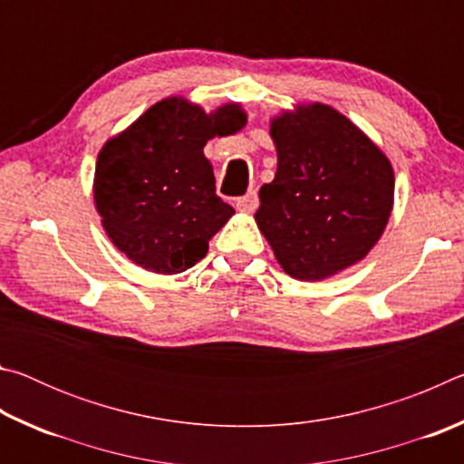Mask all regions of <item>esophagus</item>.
Wrapping results in <instances>:
<instances>
[{"label": "esophagus", "mask_w": 464, "mask_h": 464, "mask_svg": "<svg viewBox=\"0 0 464 464\" xmlns=\"http://www.w3.org/2000/svg\"><path fill=\"white\" fill-rule=\"evenodd\" d=\"M257 192L256 190H249L247 194H243L241 198H237V202H235V207H237V210H241V213H254V210L257 208Z\"/></svg>", "instance_id": "obj_1"}]
</instances>
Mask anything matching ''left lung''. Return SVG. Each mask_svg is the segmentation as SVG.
<instances>
[{
  "instance_id": "left-lung-1",
  "label": "left lung",
  "mask_w": 464,
  "mask_h": 464,
  "mask_svg": "<svg viewBox=\"0 0 464 464\" xmlns=\"http://www.w3.org/2000/svg\"><path fill=\"white\" fill-rule=\"evenodd\" d=\"M278 169L260 188L256 223L278 264L298 280H324L374 247L389 223L395 176L379 147L325 104L270 121Z\"/></svg>"
}]
</instances>
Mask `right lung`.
Masks as SVG:
<instances>
[{"label": "right lung", "instance_id": "obj_1", "mask_svg": "<svg viewBox=\"0 0 464 464\" xmlns=\"http://www.w3.org/2000/svg\"><path fill=\"white\" fill-rule=\"evenodd\" d=\"M246 122L239 104L207 114L184 98H168L106 140L93 200L108 237L129 260L157 274H179L207 256L210 237L235 210L215 194L213 166L202 149Z\"/></svg>", "mask_w": 464, "mask_h": 464}]
</instances>
